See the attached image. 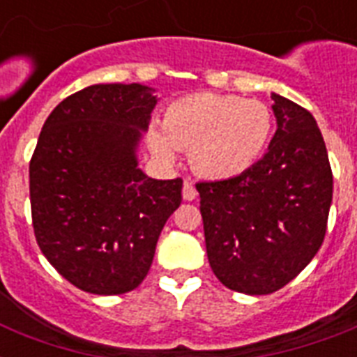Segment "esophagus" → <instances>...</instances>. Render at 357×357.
I'll list each match as a JSON object with an SVG mask.
<instances>
[{
  "label": "esophagus",
  "instance_id": "obj_1",
  "mask_svg": "<svg viewBox=\"0 0 357 357\" xmlns=\"http://www.w3.org/2000/svg\"><path fill=\"white\" fill-rule=\"evenodd\" d=\"M181 195H183V200L190 202V200H195L198 192H196L195 185L190 183V181H185V183H183V190H181Z\"/></svg>",
  "mask_w": 357,
  "mask_h": 357
}]
</instances>
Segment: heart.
<instances>
[{
	"label": "heart",
	"instance_id": "1",
	"mask_svg": "<svg viewBox=\"0 0 357 357\" xmlns=\"http://www.w3.org/2000/svg\"><path fill=\"white\" fill-rule=\"evenodd\" d=\"M272 135V113L265 103L234 94L200 92L165 109L161 126L148 129V146L162 161L190 151L198 174L211 179L241 176L259 161Z\"/></svg>",
	"mask_w": 357,
	"mask_h": 357
}]
</instances>
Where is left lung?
Listing matches in <instances>:
<instances>
[{
  "label": "left lung",
  "instance_id": "obj_1",
  "mask_svg": "<svg viewBox=\"0 0 357 357\" xmlns=\"http://www.w3.org/2000/svg\"><path fill=\"white\" fill-rule=\"evenodd\" d=\"M278 129L241 176L196 183L207 259L231 291L271 294L304 271L326 235L332 167L310 111L272 94Z\"/></svg>",
  "mask_w": 357,
  "mask_h": 357
}]
</instances>
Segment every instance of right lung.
Here are the masks:
<instances>
[{"instance_id":"obj_1","label":"right lung","mask_w":357,"mask_h":357,"mask_svg":"<svg viewBox=\"0 0 357 357\" xmlns=\"http://www.w3.org/2000/svg\"><path fill=\"white\" fill-rule=\"evenodd\" d=\"M157 103L139 83L92 85L59 103L29 162L31 217L42 254L72 285L122 294L150 271L183 179H151L137 144Z\"/></svg>"}]
</instances>
